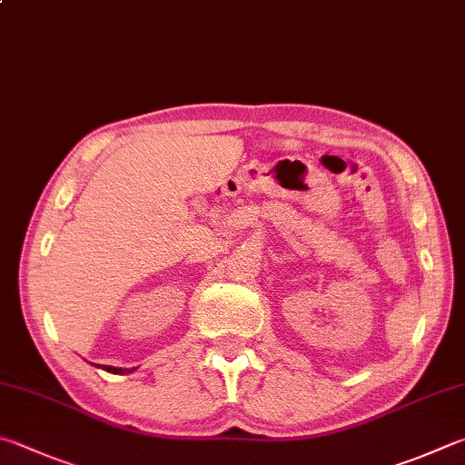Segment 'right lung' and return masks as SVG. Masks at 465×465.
<instances>
[{"label": "right lung", "instance_id": "add662e5", "mask_svg": "<svg viewBox=\"0 0 465 465\" xmlns=\"http://www.w3.org/2000/svg\"><path fill=\"white\" fill-rule=\"evenodd\" d=\"M99 368V366H97ZM105 372L109 374H132L136 368H114V366H104Z\"/></svg>", "mask_w": 465, "mask_h": 465}]
</instances>
